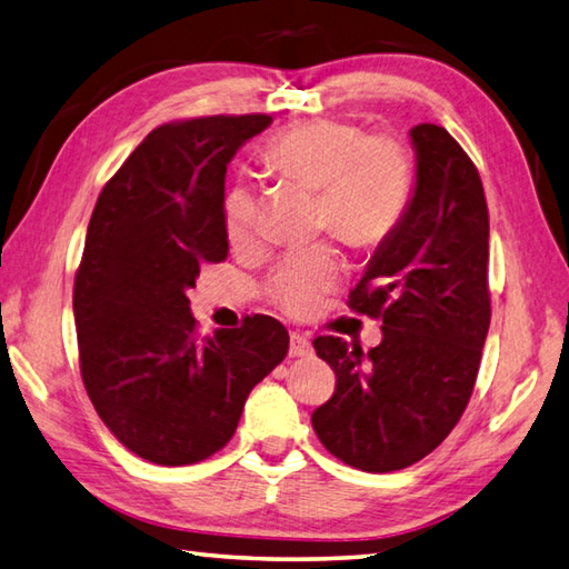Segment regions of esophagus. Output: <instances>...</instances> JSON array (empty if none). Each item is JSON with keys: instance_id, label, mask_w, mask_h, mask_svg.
<instances>
[{"instance_id": "obj_1", "label": "esophagus", "mask_w": 569, "mask_h": 569, "mask_svg": "<svg viewBox=\"0 0 569 569\" xmlns=\"http://www.w3.org/2000/svg\"><path fill=\"white\" fill-rule=\"evenodd\" d=\"M311 341L307 339L305 333H299V331H292L289 333V356L292 358H307V356H311Z\"/></svg>"}]
</instances>
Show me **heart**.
Returning <instances> with one entry per match:
<instances>
[{"label": "heart", "instance_id": "heart-1", "mask_svg": "<svg viewBox=\"0 0 569 569\" xmlns=\"http://www.w3.org/2000/svg\"><path fill=\"white\" fill-rule=\"evenodd\" d=\"M262 161L284 181L317 189V226L331 228L356 248L388 240L408 211L415 189V154L396 134H366L339 120H307L272 134ZM258 191L250 181L230 183L220 203V223L230 248L246 250L258 240ZM343 262L329 242L287 252L274 264L264 292L287 315L317 311Z\"/></svg>", "mask_w": 569, "mask_h": 569}]
</instances>
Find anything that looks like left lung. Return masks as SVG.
<instances>
[{"label": "left lung", "mask_w": 569, "mask_h": 569, "mask_svg": "<svg viewBox=\"0 0 569 569\" xmlns=\"http://www.w3.org/2000/svg\"><path fill=\"white\" fill-rule=\"evenodd\" d=\"M410 134L415 196L349 295L351 311L382 321V341L363 351L339 336L315 339L336 390L311 425L336 459L370 473L410 467L455 430L491 323L479 169L445 127L422 122Z\"/></svg>", "instance_id": "left-lung-1"}]
</instances>
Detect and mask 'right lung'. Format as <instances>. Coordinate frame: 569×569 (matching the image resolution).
Returning <instances> with one entry per match:
<instances>
[{"label":"right lung","instance_id":"1","mask_svg":"<svg viewBox=\"0 0 569 569\" xmlns=\"http://www.w3.org/2000/svg\"><path fill=\"white\" fill-rule=\"evenodd\" d=\"M270 114L154 127L102 187L73 282L78 361L100 420L137 457L183 467L233 437L250 390L289 333L264 315L201 336L189 289L228 258L226 169Z\"/></svg>","mask_w":569,"mask_h":569}]
</instances>
